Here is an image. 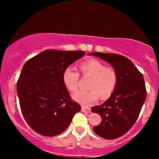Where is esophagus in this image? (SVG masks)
Here are the masks:
<instances>
[{"instance_id": "obj_1", "label": "esophagus", "mask_w": 159, "mask_h": 159, "mask_svg": "<svg viewBox=\"0 0 159 159\" xmlns=\"http://www.w3.org/2000/svg\"><path fill=\"white\" fill-rule=\"evenodd\" d=\"M82 111L84 113H90L91 109L88 106H82Z\"/></svg>"}]
</instances>
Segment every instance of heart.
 I'll return each mask as SVG.
<instances>
[{
  "mask_svg": "<svg viewBox=\"0 0 159 159\" xmlns=\"http://www.w3.org/2000/svg\"><path fill=\"white\" fill-rule=\"evenodd\" d=\"M80 70L84 77H92L88 91L80 90L73 94V99L84 105H90L102 98L110 96L116 88L118 75L116 70L96 59H90L80 64ZM63 82L71 92L77 90L80 74L75 68L68 66L63 73Z\"/></svg>",
  "mask_w": 159,
  "mask_h": 159,
  "instance_id": "b5f03b06",
  "label": "heart"
}]
</instances>
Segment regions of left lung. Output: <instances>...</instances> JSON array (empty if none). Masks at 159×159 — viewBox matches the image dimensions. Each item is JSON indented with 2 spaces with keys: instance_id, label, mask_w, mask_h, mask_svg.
<instances>
[{
  "instance_id": "left-lung-1",
  "label": "left lung",
  "mask_w": 159,
  "mask_h": 159,
  "mask_svg": "<svg viewBox=\"0 0 159 159\" xmlns=\"http://www.w3.org/2000/svg\"><path fill=\"white\" fill-rule=\"evenodd\" d=\"M88 55L109 63L118 75L116 87L109 98L91 108V111L100 114L102 119L101 124L93 128L95 133L107 140L118 138L134 125L146 99L143 76L123 56L98 52Z\"/></svg>"
}]
</instances>
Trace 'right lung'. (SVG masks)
I'll return each instance as SVG.
<instances>
[{
	"label": "right lung",
	"instance_id": "add662e5",
	"mask_svg": "<svg viewBox=\"0 0 159 159\" xmlns=\"http://www.w3.org/2000/svg\"><path fill=\"white\" fill-rule=\"evenodd\" d=\"M84 54L82 51L45 50L23 66L17 95L26 121L38 134L53 137L62 133L81 109L71 101L62 77L64 69Z\"/></svg>",
	"mask_w": 159,
	"mask_h": 159
}]
</instances>
